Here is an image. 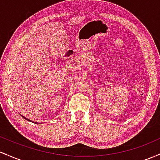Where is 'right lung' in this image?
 <instances>
[{
  "instance_id": "obj_1",
  "label": "right lung",
  "mask_w": 160,
  "mask_h": 160,
  "mask_svg": "<svg viewBox=\"0 0 160 160\" xmlns=\"http://www.w3.org/2000/svg\"><path fill=\"white\" fill-rule=\"evenodd\" d=\"M22 117L24 119H25V120H28V121H30V120H28V119H27V118H26V117H23V116H22ZM35 123H36V124H38V123H39V122H35Z\"/></svg>"
}]
</instances>
